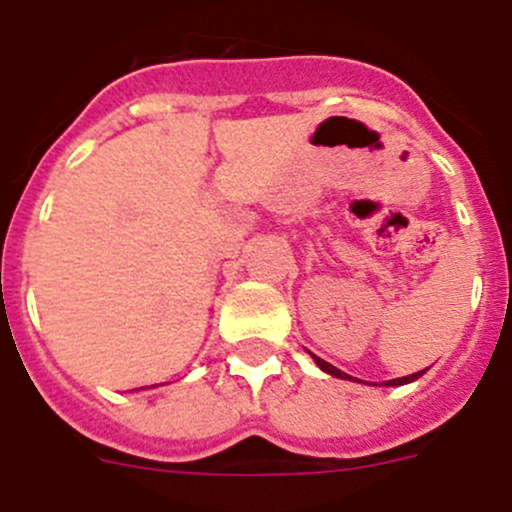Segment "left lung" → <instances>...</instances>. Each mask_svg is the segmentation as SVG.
I'll list each match as a JSON object with an SVG mask.
<instances>
[{"label":"left lung","instance_id":"8db88e82","mask_svg":"<svg viewBox=\"0 0 512 512\" xmlns=\"http://www.w3.org/2000/svg\"><path fill=\"white\" fill-rule=\"evenodd\" d=\"M315 362L317 365H320V370H325V372H330V375H335V377H342V380H352L350 375H345V372L342 370H337L335 365H330V362H325V360H320V357L315 355ZM425 370H420V372H413V375H408V377H398V380H390L388 385H405V382H413V380H418L420 375H423Z\"/></svg>","mask_w":512,"mask_h":512}]
</instances>
